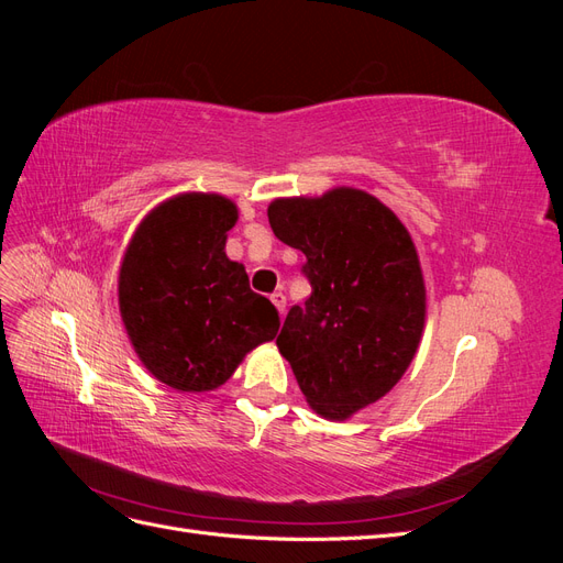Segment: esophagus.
<instances>
[{
  "mask_svg": "<svg viewBox=\"0 0 563 563\" xmlns=\"http://www.w3.org/2000/svg\"><path fill=\"white\" fill-rule=\"evenodd\" d=\"M269 300L275 302V308H277V310H279V314L284 317V310H286V296H284L282 291H275V294L269 296Z\"/></svg>",
  "mask_w": 563,
  "mask_h": 563,
  "instance_id": "1",
  "label": "esophagus"
}]
</instances>
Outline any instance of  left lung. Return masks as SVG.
Wrapping results in <instances>:
<instances>
[{"instance_id":"obj_1","label":"left lung","mask_w":563,"mask_h":563,"mask_svg":"<svg viewBox=\"0 0 563 563\" xmlns=\"http://www.w3.org/2000/svg\"><path fill=\"white\" fill-rule=\"evenodd\" d=\"M267 218L277 240L305 253L312 286L288 310L277 347L314 411L345 420L385 397L416 356L424 284L411 234L352 187L275 199Z\"/></svg>"}]
</instances>
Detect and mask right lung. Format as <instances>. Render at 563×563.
<instances>
[{"instance_id":"right-lung-1","label":"right lung","mask_w":563,"mask_h":563,"mask_svg":"<svg viewBox=\"0 0 563 563\" xmlns=\"http://www.w3.org/2000/svg\"><path fill=\"white\" fill-rule=\"evenodd\" d=\"M236 207L220 195L164 201L135 230L119 269V310L145 368L180 391L223 385L244 354L279 331V312L253 294L225 255Z\"/></svg>"}]
</instances>
